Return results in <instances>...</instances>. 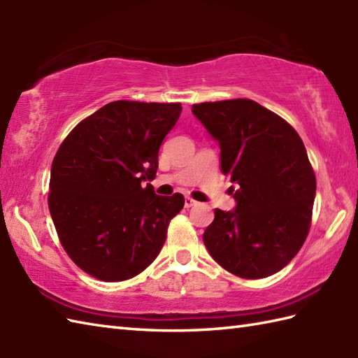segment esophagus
Here are the masks:
<instances>
[{
    "label": "esophagus",
    "instance_id": "1",
    "mask_svg": "<svg viewBox=\"0 0 358 358\" xmlns=\"http://www.w3.org/2000/svg\"><path fill=\"white\" fill-rule=\"evenodd\" d=\"M196 203H199V201H195L194 199H191V196H186V200H185V206H186V208H192V206H195Z\"/></svg>",
    "mask_w": 358,
    "mask_h": 358
}]
</instances>
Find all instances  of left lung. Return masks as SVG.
Segmentation results:
<instances>
[{
  "mask_svg": "<svg viewBox=\"0 0 358 358\" xmlns=\"http://www.w3.org/2000/svg\"><path fill=\"white\" fill-rule=\"evenodd\" d=\"M220 144L222 171L237 185L234 210L215 209L203 234L210 257L234 275L269 277L305 243L315 173L295 129L246 98L192 106Z\"/></svg>",
  "mask_w": 358,
  "mask_h": 358,
  "instance_id": "8db88e82",
  "label": "left lung"
}]
</instances>
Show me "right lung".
Returning <instances> with one entry per match:
<instances>
[{
    "label": "right lung",
    "instance_id": "add662e5",
    "mask_svg": "<svg viewBox=\"0 0 358 358\" xmlns=\"http://www.w3.org/2000/svg\"><path fill=\"white\" fill-rule=\"evenodd\" d=\"M180 103L112 101L72 129L50 169L49 210L72 262L101 281L138 275L162 250L185 196L157 195L158 150Z\"/></svg>",
    "mask_w": 358,
    "mask_h": 358
}]
</instances>
